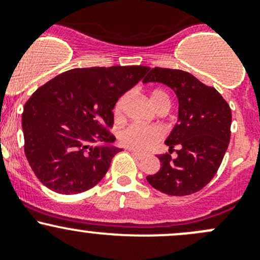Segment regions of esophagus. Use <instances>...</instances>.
<instances>
[{"mask_svg":"<svg viewBox=\"0 0 260 260\" xmlns=\"http://www.w3.org/2000/svg\"><path fill=\"white\" fill-rule=\"evenodd\" d=\"M129 151L131 154H133L134 156H135L136 159H141L144 156V154L143 153H139V151H135V150H131V149H129Z\"/></svg>","mask_w":260,"mask_h":260,"instance_id":"1","label":"esophagus"}]
</instances>
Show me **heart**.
<instances>
[{"instance_id":"heart-1","label":"heart","mask_w":260,"mask_h":260,"mask_svg":"<svg viewBox=\"0 0 260 260\" xmlns=\"http://www.w3.org/2000/svg\"><path fill=\"white\" fill-rule=\"evenodd\" d=\"M127 94H122L119 97L114 106V116L116 120H120L124 111V105L126 102ZM150 101L155 109H158L160 105L168 104L169 97L163 89L155 88L150 93ZM120 143L126 148L133 150L144 151L153 148L161 138H163V131L155 126H144L139 124H131L129 126L124 127L119 134Z\"/></svg>"}]
</instances>
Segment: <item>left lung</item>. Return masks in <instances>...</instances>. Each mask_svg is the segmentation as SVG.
<instances>
[{"label": "left lung", "mask_w": 260, "mask_h": 260, "mask_svg": "<svg viewBox=\"0 0 260 260\" xmlns=\"http://www.w3.org/2000/svg\"><path fill=\"white\" fill-rule=\"evenodd\" d=\"M143 82L167 84L179 102L178 122L166 140L169 153L158 155L160 169L146 177L149 184L171 196L199 192L214 178L229 146L230 106L214 87L188 72L155 67ZM174 150L176 159L170 156Z\"/></svg>", "instance_id": "8db88e82"}]
</instances>
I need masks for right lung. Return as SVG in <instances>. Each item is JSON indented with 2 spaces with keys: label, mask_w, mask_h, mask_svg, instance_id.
I'll return each mask as SVG.
<instances>
[{
  "label": "right lung",
  "mask_w": 260,
  "mask_h": 260,
  "mask_svg": "<svg viewBox=\"0 0 260 260\" xmlns=\"http://www.w3.org/2000/svg\"><path fill=\"white\" fill-rule=\"evenodd\" d=\"M149 71L144 66L76 68L32 93L22 112L25 155L35 176L56 193L88 191L115 154V104Z\"/></svg>",
  "instance_id": "1"
}]
</instances>
